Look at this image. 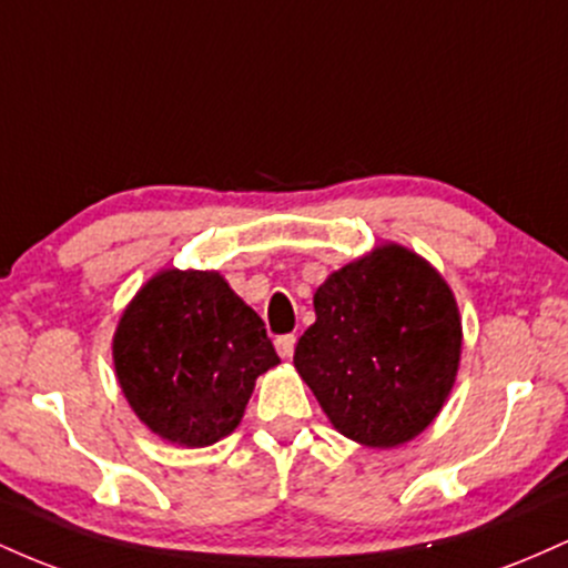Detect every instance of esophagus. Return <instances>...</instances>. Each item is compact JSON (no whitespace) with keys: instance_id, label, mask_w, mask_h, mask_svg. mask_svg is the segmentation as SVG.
I'll return each instance as SVG.
<instances>
[{"instance_id":"obj_1","label":"esophagus","mask_w":568,"mask_h":568,"mask_svg":"<svg viewBox=\"0 0 568 568\" xmlns=\"http://www.w3.org/2000/svg\"><path fill=\"white\" fill-rule=\"evenodd\" d=\"M275 347L280 352V357H291L293 355V347H296V336H293V334L277 336L275 338Z\"/></svg>"}]
</instances>
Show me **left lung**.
Returning a JSON list of instances; mask_svg holds the SVG:
<instances>
[{
  "label": "left lung",
  "mask_w": 568,
  "mask_h": 568,
  "mask_svg": "<svg viewBox=\"0 0 568 568\" xmlns=\"http://www.w3.org/2000/svg\"><path fill=\"white\" fill-rule=\"evenodd\" d=\"M293 366L338 433L393 448L433 425L462 355L456 298L435 266L387 243L315 291Z\"/></svg>",
  "instance_id": "obj_1"
}]
</instances>
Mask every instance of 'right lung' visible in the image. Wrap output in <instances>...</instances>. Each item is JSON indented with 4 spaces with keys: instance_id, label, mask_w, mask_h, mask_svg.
<instances>
[{
    "instance_id": "right-lung-1",
    "label": "right lung",
    "mask_w": 568,
    "mask_h": 568,
    "mask_svg": "<svg viewBox=\"0 0 568 568\" xmlns=\"http://www.w3.org/2000/svg\"><path fill=\"white\" fill-rule=\"evenodd\" d=\"M114 371L162 440L211 446L243 419L256 379L280 363L264 321L219 272L162 270L122 312Z\"/></svg>"
}]
</instances>
